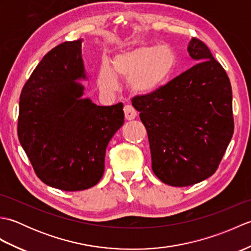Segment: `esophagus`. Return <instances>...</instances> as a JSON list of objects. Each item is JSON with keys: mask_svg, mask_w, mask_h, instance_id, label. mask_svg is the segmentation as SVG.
I'll use <instances>...</instances> for the list:
<instances>
[{"mask_svg": "<svg viewBox=\"0 0 251 251\" xmlns=\"http://www.w3.org/2000/svg\"><path fill=\"white\" fill-rule=\"evenodd\" d=\"M124 113H125V119L127 120V121H131V120H134L135 117L137 116V112H136V110L132 108L131 105H125L124 106Z\"/></svg>", "mask_w": 251, "mask_h": 251, "instance_id": "obj_1", "label": "esophagus"}]
</instances>
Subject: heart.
I'll return each mask as SVG.
<instances>
[{
    "instance_id": "obj_1",
    "label": "heart",
    "mask_w": 251,
    "mask_h": 251,
    "mask_svg": "<svg viewBox=\"0 0 251 251\" xmlns=\"http://www.w3.org/2000/svg\"><path fill=\"white\" fill-rule=\"evenodd\" d=\"M178 58L169 45H140L113 56L111 67L103 61L98 70V86L103 94L117 89L116 78L127 82L130 93L150 96L173 76Z\"/></svg>"
}]
</instances>
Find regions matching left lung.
Listing matches in <instances>:
<instances>
[{
  "mask_svg": "<svg viewBox=\"0 0 251 251\" xmlns=\"http://www.w3.org/2000/svg\"><path fill=\"white\" fill-rule=\"evenodd\" d=\"M199 62L150 96H136L150 143L152 170L164 183L188 186L219 167L234 132L232 87L204 42L188 47Z\"/></svg>",
  "mask_w": 251,
  "mask_h": 251,
  "instance_id": "8db88e82",
  "label": "left lung"
}]
</instances>
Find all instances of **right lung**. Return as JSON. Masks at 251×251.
I'll return each mask as SVG.
<instances>
[{
	"label": "right lung",
	"instance_id": "obj_1",
	"mask_svg": "<svg viewBox=\"0 0 251 251\" xmlns=\"http://www.w3.org/2000/svg\"><path fill=\"white\" fill-rule=\"evenodd\" d=\"M82 40L65 42L43 57L21 90L17 132L41 181L62 191L99 182L105 150L124 124L123 103L82 99Z\"/></svg>",
	"mask_w": 251,
	"mask_h": 251
}]
</instances>
